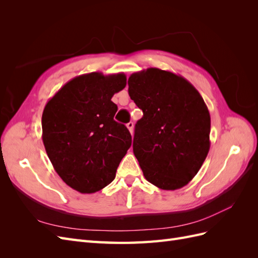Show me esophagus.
<instances>
[{
	"label": "esophagus",
	"instance_id": "obj_1",
	"mask_svg": "<svg viewBox=\"0 0 258 258\" xmlns=\"http://www.w3.org/2000/svg\"><path fill=\"white\" fill-rule=\"evenodd\" d=\"M134 126H135V124H134V122H132V121H130V122L127 123V128H128V130L130 131L131 135H132V132H134Z\"/></svg>",
	"mask_w": 258,
	"mask_h": 258
}]
</instances>
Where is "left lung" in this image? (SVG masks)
Returning a JSON list of instances; mask_svg holds the SVG:
<instances>
[{
    "instance_id": "obj_1",
    "label": "left lung",
    "mask_w": 258,
    "mask_h": 258,
    "mask_svg": "<svg viewBox=\"0 0 258 258\" xmlns=\"http://www.w3.org/2000/svg\"><path fill=\"white\" fill-rule=\"evenodd\" d=\"M131 100L143 111L134 153L148 182L175 190L198 173L210 150L211 118L198 90L181 75L150 68L131 74Z\"/></svg>"
}]
</instances>
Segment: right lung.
Wrapping results in <instances>:
<instances>
[{
    "label": "right lung",
    "mask_w": 258,
    "mask_h": 258,
    "mask_svg": "<svg viewBox=\"0 0 258 258\" xmlns=\"http://www.w3.org/2000/svg\"><path fill=\"white\" fill-rule=\"evenodd\" d=\"M127 85L123 73L92 72L69 81L45 105L43 143L67 185L93 194L110 184L131 146L127 127L114 120L111 100Z\"/></svg>",
    "instance_id": "right-lung-1"
}]
</instances>
